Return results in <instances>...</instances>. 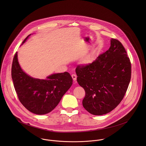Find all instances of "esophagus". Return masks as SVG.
<instances>
[{
	"label": "esophagus",
	"instance_id": "obj_1",
	"mask_svg": "<svg viewBox=\"0 0 146 146\" xmlns=\"http://www.w3.org/2000/svg\"><path fill=\"white\" fill-rule=\"evenodd\" d=\"M71 76L74 80V81H76V78H77V76L75 74H72Z\"/></svg>",
	"mask_w": 146,
	"mask_h": 146
}]
</instances>
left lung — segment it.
<instances>
[{
	"instance_id": "obj_1",
	"label": "left lung",
	"mask_w": 146,
	"mask_h": 146,
	"mask_svg": "<svg viewBox=\"0 0 146 146\" xmlns=\"http://www.w3.org/2000/svg\"><path fill=\"white\" fill-rule=\"evenodd\" d=\"M108 50L92 63L76 68L77 82L85 96L84 108L94 115L106 114L123 99L131 79V63L124 47L111 39Z\"/></svg>"
}]
</instances>
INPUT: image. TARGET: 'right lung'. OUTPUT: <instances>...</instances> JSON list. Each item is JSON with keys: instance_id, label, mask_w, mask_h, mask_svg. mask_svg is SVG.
I'll use <instances>...</instances> for the list:
<instances>
[{"instance_id": "1", "label": "right lung", "mask_w": 146, "mask_h": 146, "mask_svg": "<svg viewBox=\"0 0 146 146\" xmlns=\"http://www.w3.org/2000/svg\"><path fill=\"white\" fill-rule=\"evenodd\" d=\"M31 35L25 39L21 45L26 42ZM11 73L20 101L27 110L36 115H44L51 112L72 84V78L67 72L53 74L45 79L30 76L22 69L17 52L13 60Z\"/></svg>"}]
</instances>
